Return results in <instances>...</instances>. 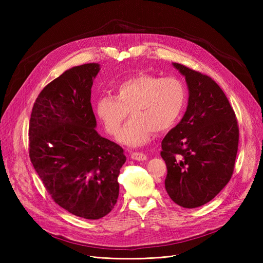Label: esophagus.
<instances>
[{"instance_id": "obj_1", "label": "esophagus", "mask_w": 263, "mask_h": 263, "mask_svg": "<svg viewBox=\"0 0 263 263\" xmlns=\"http://www.w3.org/2000/svg\"><path fill=\"white\" fill-rule=\"evenodd\" d=\"M130 158L133 159V160H136V161L147 160V156L145 154H141V153H132Z\"/></svg>"}]
</instances>
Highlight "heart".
Instances as JSON below:
<instances>
[{"label": "heart", "instance_id": "b5f03b06", "mask_svg": "<svg viewBox=\"0 0 263 263\" xmlns=\"http://www.w3.org/2000/svg\"><path fill=\"white\" fill-rule=\"evenodd\" d=\"M186 91L173 77L138 74L119 82L114 97L103 95L95 102V113L107 134L116 136L125 118H132L118 135L123 145H146L154 132L163 133L177 124L184 109Z\"/></svg>", "mask_w": 263, "mask_h": 263}]
</instances>
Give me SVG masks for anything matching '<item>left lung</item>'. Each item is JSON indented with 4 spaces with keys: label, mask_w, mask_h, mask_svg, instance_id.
Segmentation results:
<instances>
[{
    "label": "left lung",
    "mask_w": 263,
    "mask_h": 263,
    "mask_svg": "<svg viewBox=\"0 0 263 263\" xmlns=\"http://www.w3.org/2000/svg\"><path fill=\"white\" fill-rule=\"evenodd\" d=\"M172 66L185 78L189 101L180 123L161 142L168 170L164 185L174 203L195 209L232 178L239 130L233 107L212 78L180 63Z\"/></svg>",
    "instance_id": "8db88e82"
}]
</instances>
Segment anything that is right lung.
Segmentation results:
<instances>
[{
	"label": "right lung",
	"instance_id": "obj_1",
	"mask_svg": "<svg viewBox=\"0 0 263 263\" xmlns=\"http://www.w3.org/2000/svg\"><path fill=\"white\" fill-rule=\"evenodd\" d=\"M99 63L65 71L38 95L29 122V158L52 200L85 219L104 217L119 193L121 146L95 129L91 87Z\"/></svg>",
	"mask_w": 263,
	"mask_h": 263
}]
</instances>
